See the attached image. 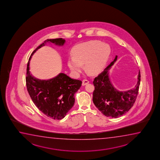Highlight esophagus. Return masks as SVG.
<instances>
[{"instance_id":"obj_1","label":"esophagus","mask_w":160,"mask_h":160,"mask_svg":"<svg viewBox=\"0 0 160 160\" xmlns=\"http://www.w3.org/2000/svg\"><path fill=\"white\" fill-rule=\"evenodd\" d=\"M89 81L88 80H87V79H84L82 80V86H84V85H85L86 84H88L89 83Z\"/></svg>"}]
</instances>
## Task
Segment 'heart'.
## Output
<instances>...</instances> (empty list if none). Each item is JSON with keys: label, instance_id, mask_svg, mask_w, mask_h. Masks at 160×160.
<instances>
[{"label": "heart", "instance_id": "1", "mask_svg": "<svg viewBox=\"0 0 160 160\" xmlns=\"http://www.w3.org/2000/svg\"><path fill=\"white\" fill-rule=\"evenodd\" d=\"M111 54L110 47L103 42L93 40L78 45L72 51L73 57H69L68 65L74 74H78L85 64L86 71L91 75L102 71Z\"/></svg>", "mask_w": 160, "mask_h": 160}]
</instances>
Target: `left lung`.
Segmentation results:
<instances>
[{
	"mask_svg": "<svg viewBox=\"0 0 160 160\" xmlns=\"http://www.w3.org/2000/svg\"><path fill=\"white\" fill-rule=\"evenodd\" d=\"M116 55L113 62L108 65L93 81L95 90L92 100L101 113L107 117L117 118L126 113L135 103L140 84V71L138 72V81L135 88L128 91H119L111 84L108 71L117 60Z\"/></svg>",
	"mask_w": 160,
	"mask_h": 160,
	"instance_id": "8db88e82",
	"label": "left lung"
}]
</instances>
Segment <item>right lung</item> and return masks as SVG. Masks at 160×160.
Wrapping results in <instances>:
<instances>
[{
	"mask_svg": "<svg viewBox=\"0 0 160 160\" xmlns=\"http://www.w3.org/2000/svg\"><path fill=\"white\" fill-rule=\"evenodd\" d=\"M47 42L62 46L65 40L62 38L46 40L32 52L27 64L26 85L37 108L50 118L61 120L74 106V94L81 87L82 81L71 79L64 73L49 80H40L32 76L29 71L30 60L37 50Z\"/></svg>",
	"mask_w": 160,
	"mask_h": 160,
	"instance_id": "right-lung-1",
	"label": "right lung"
}]
</instances>
